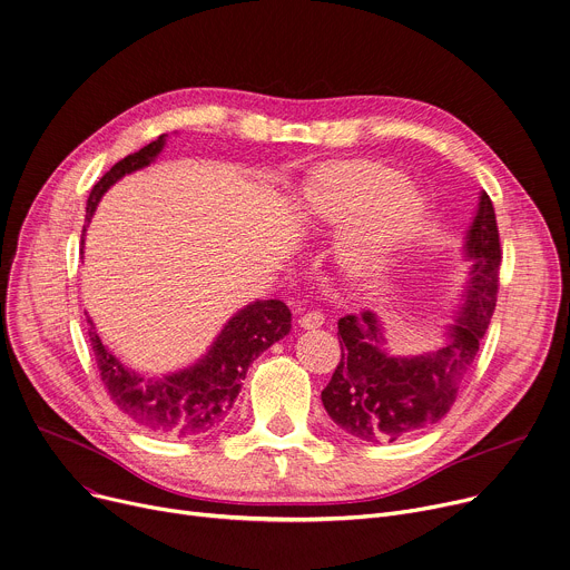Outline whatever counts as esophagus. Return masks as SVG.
Here are the masks:
<instances>
[{"mask_svg":"<svg viewBox=\"0 0 570 570\" xmlns=\"http://www.w3.org/2000/svg\"><path fill=\"white\" fill-rule=\"evenodd\" d=\"M298 326L305 328V331L324 326V312H320V309H307L305 314H301V317H298Z\"/></svg>","mask_w":570,"mask_h":570,"instance_id":"1","label":"esophagus"}]
</instances>
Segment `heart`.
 Masks as SVG:
<instances>
[{
	"instance_id": "1",
	"label": "heart",
	"mask_w": 570,
	"mask_h": 570,
	"mask_svg": "<svg viewBox=\"0 0 570 570\" xmlns=\"http://www.w3.org/2000/svg\"><path fill=\"white\" fill-rule=\"evenodd\" d=\"M303 208L324 224L361 217L342 239V263L357 276L381 269L425 215L423 199L403 187L401 171L371 160L331 163L320 169L305 185Z\"/></svg>"
}]
</instances>
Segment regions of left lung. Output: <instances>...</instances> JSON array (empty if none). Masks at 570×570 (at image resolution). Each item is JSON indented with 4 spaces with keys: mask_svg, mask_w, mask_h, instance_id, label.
Here are the masks:
<instances>
[{
    "mask_svg": "<svg viewBox=\"0 0 570 570\" xmlns=\"http://www.w3.org/2000/svg\"><path fill=\"white\" fill-rule=\"evenodd\" d=\"M473 261L466 301L451 342L432 355L392 357L371 312L340 320L342 357L322 401L331 419L362 441H396L446 416L469 375L498 301L502 248L487 193L466 237Z\"/></svg>",
    "mask_w": 570,
    "mask_h": 570,
    "instance_id": "left-lung-1",
    "label": "left lung"
}]
</instances>
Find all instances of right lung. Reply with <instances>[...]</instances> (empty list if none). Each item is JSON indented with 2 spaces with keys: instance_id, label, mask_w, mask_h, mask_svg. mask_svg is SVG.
<instances>
[{
  "instance_id": "obj_1",
  "label": "right lung",
  "mask_w": 570,
  "mask_h": 570,
  "mask_svg": "<svg viewBox=\"0 0 570 570\" xmlns=\"http://www.w3.org/2000/svg\"><path fill=\"white\" fill-rule=\"evenodd\" d=\"M163 145L165 136H158V140L140 151L115 163L97 180L86 206V226L106 189L124 174L147 167L160 154ZM88 324V340L110 401L149 432L163 436H199L228 416L250 362L289 333L292 314L278 298L246 305L226 324L202 362L160 381L142 377L117 362L101 344L90 320Z\"/></svg>"
}]
</instances>
